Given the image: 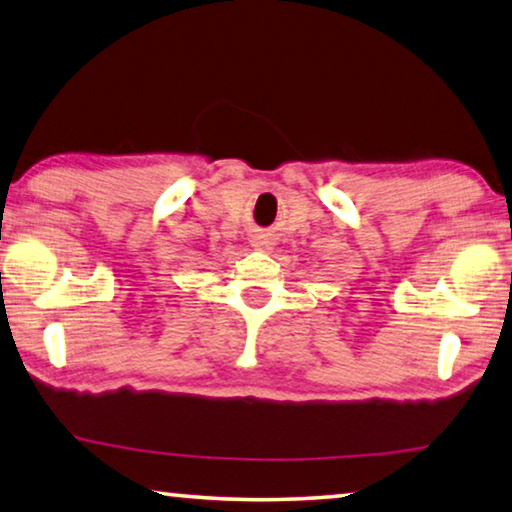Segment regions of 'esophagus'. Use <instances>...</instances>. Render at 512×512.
I'll use <instances>...</instances> for the list:
<instances>
[{"mask_svg": "<svg viewBox=\"0 0 512 512\" xmlns=\"http://www.w3.org/2000/svg\"><path fill=\"white\" fill-rule=\"evenodd\" d=\"M250 246L255 250H271L276 246V234L269 232V230H255L250 234Z\"/></svg>", "mask_w": 512, "mask_h": 512, "instance_id": "1", "label": "esophagus"}]
</instances>
